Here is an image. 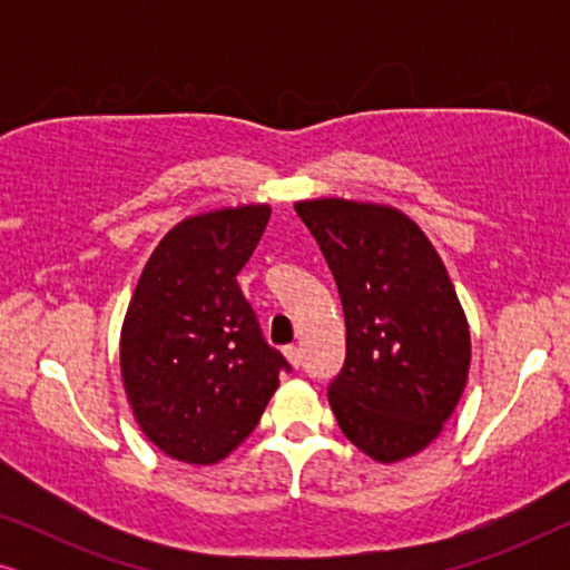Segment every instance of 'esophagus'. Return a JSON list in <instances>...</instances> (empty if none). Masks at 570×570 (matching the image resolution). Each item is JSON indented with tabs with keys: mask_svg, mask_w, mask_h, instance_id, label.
<instances>
[{
	"mask_svg": "<svg viewBox=\"0 0 570 570\" xmlns=\"http://www.w3.org/2000/svg\"><path fill=\"white\" fill-rule=\"evenodd\" d=\"M285 357H287V363H291L295 371H298L301 365H303V353H301V347H285Z\"/></svg>",
	"mask_w": 570,
	"mask_h": 570,
	"instance_id": "esophagus-1",
	"label": "esophagus"
}]
</instances>
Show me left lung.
Returning <instances> with one entry per match:
<instances>
[{
    "label": "left lung",
    "instance_id": "left-lung-1",
    "mask_svg": "<svg viewBox=\"0 0 570 570\" xmlns=\"http://www.w3.org/2000/svg\"><path fill=\"white\" fill-rule=\"evenodd\" d=\"M345 311L347 357L330 404L347 441L394 464L439 439L470 376L464 308L439 252L396 207L322 197L295 202Z\"/></svg>",
    "mask_w": 570,
    "mask_h": 570
}]
</instances>
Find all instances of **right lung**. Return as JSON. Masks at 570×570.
I'll list each match as a JSON object with an SVG mask.
<instances>
[{
  "mask_svg": "<svg viewBox=\"0 0 570 570\" xmlns=\"http://www.w3.org/2000/svg\"><path fill=\"white\" fill-rule=\"evenodd\" d=\"M269 205L220 207L174 225L147 259L121 324V381L163 454L215 464L248 439L285 357L264 342L236 275Z\"/></svg>",
  "mask_w": 570,
  "mask_h": 570,
  "instance_id": "add662e5",
  "label": "right lung"
}]
</instances>
